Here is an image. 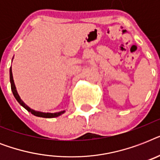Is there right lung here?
I'll use <instances>...</instances> for the list:
<instances>
[{"instance_id":"1","label":"right lung","mask_w":160,"mask_h":160,"mask_svg":"<svg viewBox=\"0 0 160 160\" xmlns=\"http://www.w3.org/2000/svg\"><path fill=\"white\" fill-rule=\"evenodd\" d=\"M10 81H11V90H12V93H13L14 96L16 99V100L20 103V105H22V106L25 108L26 109H27L29 112H31V114L36 115V116L38 117H42V118H55V117L60 116V114H62L65 113V111H60L58 112V113H42V112H39L36 111L34 109H31L30 107H28L27 105L25 104V103L21 100V98L19 96L18 93L16 90V86H15V84H14V80H13V76H12V72H11V68L10 69Z\"/></svg>"}]
</instances>
